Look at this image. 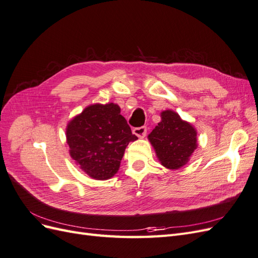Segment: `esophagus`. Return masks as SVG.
<instances>
[{
	"label": "esophagus",
	"mask_w": 258,
	"mask_h": 258,
	"mask_svg": "<svg viewBox=\"0 0 258 258\" xmlns=\"http://www.w3.org/2000/svg\"><path fill=\"white\" fill-rule=\"evenodd\" d=\"M146 132H147V128L145 126L138 127V128L134 129V134L139 138H144L146 136Z\"/></svg>",
	"instance_id": "1"
}]
</instances>
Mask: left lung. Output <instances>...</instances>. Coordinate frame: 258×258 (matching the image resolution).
<instances>
[{
  "instance_id": "obj_1",
  "label": "left lung",
  "mask_w": 258,
  "mask_h": 258,
  "mask_svg": "<svg viewBox=\"0 0 258 258\" xmlns=\"http://www.w3.org/2000/svg\"><path fill=\"white\" fill-rule=\"evenodd\" d=\"M197 134L190 123L173 111L161 113V121L148 135L162 166L179 169L189 160L197 147Z\"/></svg>"
}]
</instances>
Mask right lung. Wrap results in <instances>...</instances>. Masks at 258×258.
I'll return each mask as SVG.
<instances>
[{"mask_svg": "<svg viewBox=\"0 0 258 258\" xmlns=\"http://www.w3.org/2000/svg\"><path fill=\"white\" fill-rule=\"evenodd\" d=\"M132 135L117 104H95L70 121L67 140L71 157L90 177L107 179L118 171Z\"/></svg>", "mask_w": 258, "mask_h": 258, "instance_id": "1", "label": "right lung"}]
</instances>
